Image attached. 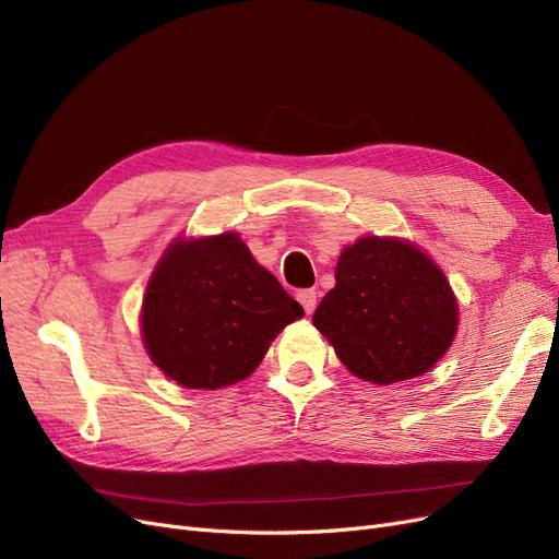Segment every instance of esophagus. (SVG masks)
Wrapping results in <instances>:
<instances>
[{"label":"esophagus","mask_w":559,"mask_h":559,"mask_svg":"<svg viewBox=\"0 0 559 559\" xmlns=\"http://www.w3.org/2000/svg\"><path fill=\"white\" fill-rule=\"evenodd\" d=\"M296 298L302 306V310H306V314L314 312V308H317V292L314 289H302V292H298Z\"/></svg>","instance_id":"34e87169"}]
</instances>
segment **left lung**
<instances>
[{
    "label": "left lung",
    "mask_w": 559,
    "mask_h": 559,
    "mask_svg": "<svg viewBox=\"0 0 559 559\" xmlns=\"http://www.w3.org/2000/svg\"><path fill=\"white\" fill-rule=\"evenodd\" d=\"M312 324L349 373L392 384L427 373L456 331V300L445 275L417 247L361 238L341 253L335 286Z\"/></svg>",
    "instance_id": "8db88e82"
}]
</instances>
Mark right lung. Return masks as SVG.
<instances>
[{
    "label": "right lung",
    "mask_w": 559,
    "mask_h": 559,
    "mask_svg": "<svg viewBox=\"0 0 559 559\" xmlns=\"http://www.w3.org/2000/svg\"><path fill=\"white\" fill-rule=\"evenodd\" d=\"M302 308L235 233L175 242L144 296L142 333L167 378L191 389L245 380Z\"/></svg>",
    "instance_id": "obj_1"
}]
</instances>
